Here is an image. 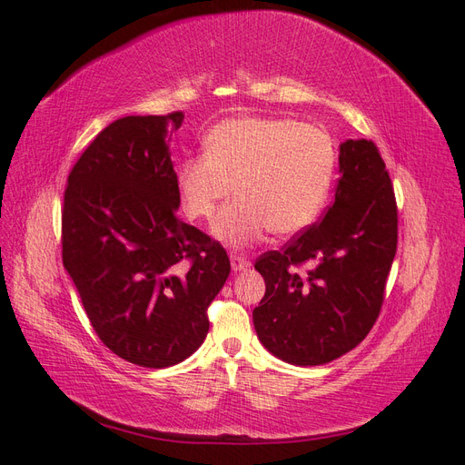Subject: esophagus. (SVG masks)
<instances>
[{
  "instance_id": "obj_1",
  "label": "esophagus",
  "mask_w": 465,
  "mask_h": 465,
  "mask_svg": "<svg viewBox=\"0 0 465 465\" xmlns=\"http://www.w3.org/2000/svg\"><path fill=\"white\" fill-rule=\"evenodd\" d=\"M231 265H232L234 272H244V270H248L252 263H250V260L244 254H238V252H232V254H231Z\"/></svg>"
}]
</instances>
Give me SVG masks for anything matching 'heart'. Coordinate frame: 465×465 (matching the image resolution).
Returning <instances> with one entry per match:
<instances>
[{"label":"heart","instance_id":"1","mask_svg":"<svg viewBox=\"0 0 465 465\" xmlns=\"http://www.w3.org/2000/svg\"><path fill=\"white\" fill-rule=\"evenodd\" d=\"M207 153L182 161L176 190L192 219L213 217L234 192L238 198L213 223L223 242L244 246L273 231L294 236L311 227L328 202L337 154L331 137L289 118H232L215 125Z\"/></svg>","mask_w":465,"mask_h":465}]
</instances>
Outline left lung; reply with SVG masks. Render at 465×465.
<instances>
[{
	"label": "left lung",
	"mask_w": 465,
	"mask_h": 465,
	"mask_svg": "<svg viewBox=\"0 0 465 465\" xmlns=\"http://www.w3.org/2000/svg\"><path fill=\"white\" fill-rule=\"evenodd\" d=\"M340 173L323 217L254 265L265 281L252 314L256 333L270 353L297 367L326 364L369 335L398 248L396 195L378 147L347 139ZM302 264L306 274L296 272Z\"/></svg>",
	"instance_id": "1"
}]
</instances>
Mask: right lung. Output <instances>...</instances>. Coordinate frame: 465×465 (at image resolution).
Returning a JSON list of instances; mask_svg holds the SVG:
<instances>
[{
	"label": "right lung",
	"instance_id": "right-lung-1",
	"mask_svg": "<svg viewBox=\"0 0 465 465\" xmlns=\"http://www.w3.org/2000/svg\"><path fill=\"white\" fill-rule=\"evenodd\" d=\"M184 114L125 116L94 137L67 176L62 260L93 330L145 369L188 359L231 273L213 238L182 223L166 134Z\"/></svg>",
	"mask_w": 465,
	"mask_h": 465
}]
</instances>
